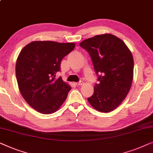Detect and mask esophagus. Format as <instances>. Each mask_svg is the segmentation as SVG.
<instances>
[{"label": "esophagus", "mask_w": 153, "mask_h": 153, "mask_svg": "<svg viewBox=\"0 0 153 153\" xmlns=\"http://www.w3.org/2000/svg\"><path fill=\"white\" fill-rule=\"evenodd\" d=\"M75 85H77V86L82 85H83V82H82V81H79V82H77L75 83Z\"/></svg>", "instance_id": "obj_1"}]
</instances>
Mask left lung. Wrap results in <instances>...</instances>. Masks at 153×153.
Listing matches in <instances>:
<instances>
[{"label": "left lung", "instance_id": "left-lung-1", "mask_svg": "<svg viewBox=\"0 0 153 153\" xmlns=\"http://www.w3.org/2000/svg\"><path fill=\"white\" fill-rule=\"evenodd\" d=\"M89 53L98 83L87 100L101 112H109L120 105L130 91L133 79L134 60L131 51L121 39L104 34L79 44Z\"/></svg>", "mask_w": 153, "mask_h": 153}]
</instances>
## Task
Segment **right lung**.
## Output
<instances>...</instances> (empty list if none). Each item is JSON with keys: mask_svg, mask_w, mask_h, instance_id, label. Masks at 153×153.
<instances>
[{"mask_svg": "<svg viewBox=\"0 0 153 153\" xmlns=\"http://www.w3.org/2000/svg\"><path fill=\"white\" fill-rule=\"evenodd\" d=\"M74 43L33 42L21 50L16 60V76L21 95L39 112H55L71 87L56 77L63 58L74 50Z\"/></svg>", "mask_w": 153, "mask_h": 153, "instance_id": "right-lung-1", "label": "right lung"}]
</instances>
